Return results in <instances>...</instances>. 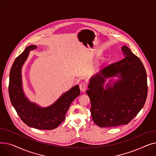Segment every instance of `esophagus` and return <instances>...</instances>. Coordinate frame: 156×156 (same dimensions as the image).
Returning a JSON list of instances; mask_svg holds the SVG:
<instances>
[{"label": "esophagus", "mask_w": 156, "mask_h": 156, "mask_svg": "<svg viewBox=\"0 0 156 156\" xmlns=\"http://www.w3.org/2000/svg\"><path fill=\"white\" fill-rule=\"evenodd\" d=\"M80 89L81 92H85L87 90V84L84 82L80 84Z\"/></svg>", "instance_id": "34e87169"}]
</instances>
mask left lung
<instances>
[{
  "instance_id": "obj_1",
  "label": "left lung",
  "mask_w": 156,
  "mask_h": 156,
  "mask_svg": "<svg viewBox=\"0 0 156 156\" xmlns=\"http://www.w3.org/2000/svg\"><path fill=\"white\" fill-rule=\"evenodd\" d=\"M121 50L125 58L102 68L88 85L92 118L102 128L127 125L142 109L147 99V74L142 61L126 45ZM113 77L118 79L114 80Z\"/></svg>"
}]
</instances>
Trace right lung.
<instances>
[{"mask_svg": "<svg viewBox=\"0 0 156 156\" xmlns=\"http://www.w3.org/2000/svg\"><path fill=\"white\" fill-rule=\"evenodd\" d=\"M37 48L34 45L28 46L15 59L10 71L9 94L12 106L27 125L38 129H52L65 119L66 113L71 102L80 95V90L79 85H75L46 108L30 101L23 91L21 69L30 51Z\"/></svg>", "mask_w": 156, "mask_h": 156, "instance_id": "obj_1", "label": "right lung"}]
</instances>
